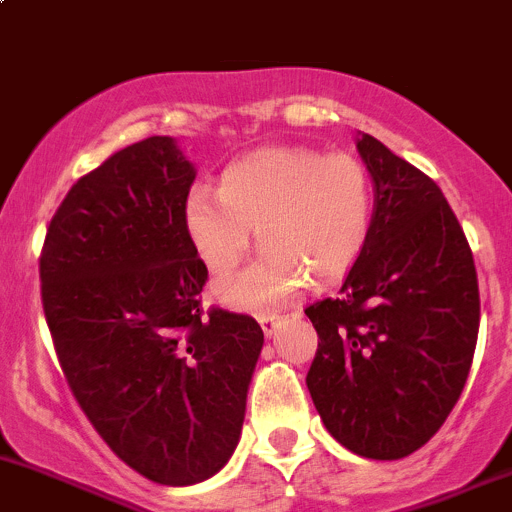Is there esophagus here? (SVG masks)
Returning <instances> with one entry per match:
<instances>
[{
    "instance_id": "esophagus-1",
    "label": "esophagus",
    "mask_w": 512,
    "mask_h": 512,
    "mask_svg": "<svg viewBox=\"0 0 512 512\" xmlns=\"http://www.w3.org/2000/svg\"><path fill=\"white\" fill-rule=\"evenodd\" d=\"M258 323H261L263 335L271 337V335L276 333V330H278V325L283 323V315H276V313H263V315H258Z\"/></svg>"
}]
</instances>
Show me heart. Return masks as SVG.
Returning a JSON list of instances; mask_svg holds the SVG:
<instances>
[{
  "label": "heart",
  "mask_w": 512,
  "mask_h": 512,
  "mask_svg": "<svg viewBox=\"0 0 512 512\" xmlns=\"http://www.w3.org/2000/svg\"><path fill=\"white\" fill-rule=\"evenodd\" d=\"M372 214V179L357 157L266 147L226 167L219 194L194 187L184 202V229L214 273L244 258L256 229L263 251L214 283V298L239 310H268L295 298L310 276L333 281L350 271Z\"/></svg>",
  "instance_id": "heart-1"
}]
</instances>
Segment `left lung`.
<instances>
[{"instance_id":"left-lung-1","label":"left lung","mask_w":512,"mask_h":512,"mask_svg":"<svg viewBox=\"0 0 512 512\" xmlns=\"http://www.w3.org/2000/svg\"><path fill=\"white\" fill-rule=\"evenodd\" d=\"M357 152L374 187L372 229L340 295L305 308L320 337L305 384L345 449L394 461L421 449L461 397L481 298L439 184L367 133Z\"/></svg>"}]
</instances>
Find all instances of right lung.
<instances>
[{
  "instance_id": "1",
  "label": "right lung",
  "mask_w": 512,
  "mask_h": 512,
  "mask_svg": "<svg viewBox=\"0 0 512 512\" xmlns=\"http://www.w3.org/2000/svg\"><path fill=\"white\" fill-rule=\"evenodd\" d=\"M194 177L175 138L128 145L68 189L39 258L73 397L120 461L165 486L229 461L263 347L254 318L199 305L207 266L184 229Z\"/></svg>"
}]
</instances>
